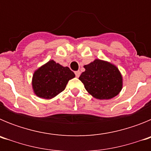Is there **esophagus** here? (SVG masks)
<instances>
[{
	"label": "esophagus",
	"instance_id": "34e87169",
	"mask_svg": "<svg viewBox=\"0 0 151 151\" xmlns=\"http://www.w3.org/2000/svg\"><path fill=\"white\" fill-rule=\"evenodd\" d=\"M75 74H76V76L78 78V77H79L81 73H80V71H76V72H75Z\"/></svg>",
	"mask_w": 151,
	"mask_h": 151
}]
</instances>
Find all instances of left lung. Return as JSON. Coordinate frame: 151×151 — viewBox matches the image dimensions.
Here are the masks:
<instances>
[{
  "instance_id": "8db88e82",
  "label": "left lung",
  "mask_w": 151,
  "mask_h": 151,
  "mask_svg": "<svg viewBox=\"0 0 151 151\" xmlns=\"http://www.w3.org/2000/svg\"><path fill=\"white\" fill-rule=\"evenodd\" d=\"M84 68L85 71L81 74L79 80L89 94L97 99H110L122 90V76L113 64L95 60Z\"/></svg>"
}]
</instances>
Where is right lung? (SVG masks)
Segmentation results:
<instances>
[{"label":"right lung","instance_id":"1","mask_svg":"<svg viewBox=\"0 0 151 151\" xmlns=\"http://www.w3.org/2000/svg\"><path fill=\"white\" fill-rule=\"evenodd\" d=\"M75 74L69 67H63L50 60L36 70L32 78V87L37 96L50 99L65 89L69 80Z\"/></svg>","mask_w":151,"mask_h":151}]
</instances>
